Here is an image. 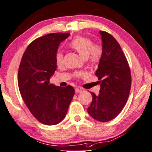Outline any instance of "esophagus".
I'll use <instances>...</instances> for the list:
<instances>
[{"mask_svg":"<svg viewBox=\"0 0 152 152\" xmlns=\"http://www.w3.org/2000/svg\"><path fill=\"white\" fill-rule=\"evenodd\" d=\"M83 91V89H81V88H76L75 89V92L76 94H78V93H80L81 91Z\"/></svg>","mask_w":152,"mask_h":152,"instance_id":"1","label":"esophagus"}]
</instances>
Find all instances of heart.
<instances>
[{
	"mask_svg": "<svg viewBox=\"0 0 152 152\" xmlns=\"http://www.w3.org/2000/svg\"><path fill=\"white\" fill-rule=\"evenodd\" d=\"M69 46L74 50L84 59H87L92 65H96L100 61L103 54L102 48L98 44H94V42L89 37L77 36L69 44ZM56 63L57 65H63V55L58 51L56 54ZM86 75L85 72H78L76 76L83 77Z\"/></svg>",
	"mask_w": 152,
	"mask_h": 152,
	"instance_id": "b5f03b06",
	"label": "heart"
}]
</instances>
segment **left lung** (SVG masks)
<instances>
[{
    "instance_id": "1",
    "label": "left lung",
    "mask_w": 152,
    "mask_h": 152,
    "mask_svg": "<svg viewBox=\"0 0 152 152\" xmlns=\"http://www.w3.org/2000/svg\"><path fill=\"white\" fill-rule=\"evenodd\" d=\"M99 34L103 54L96 75L100 90L98 96L91 93L93 99L87 111L97 121L106 122L115 118L126 105L131 87V74L117 40L105 31H99Z\"/></svg>"
}]
</instances>
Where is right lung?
<instances>
[{
  "label": "right lung",
  "mask_w": 152,
  "mask_h": 152,
  "mask_svg": "<svg viewBox=\"0 0 152 152\" xmlns=\"http://www.w3.org/2000/svg\"><path fill=\"white\" fill-rule=\"evenodd\" d=\"M69 33H50L27 47L18 70V87L27 108L41 123L56 125L65 118L74 89L50 83L56 69V54Z\"/></svg>",
  "instance_id": "add662e5"
}]
</instances>
